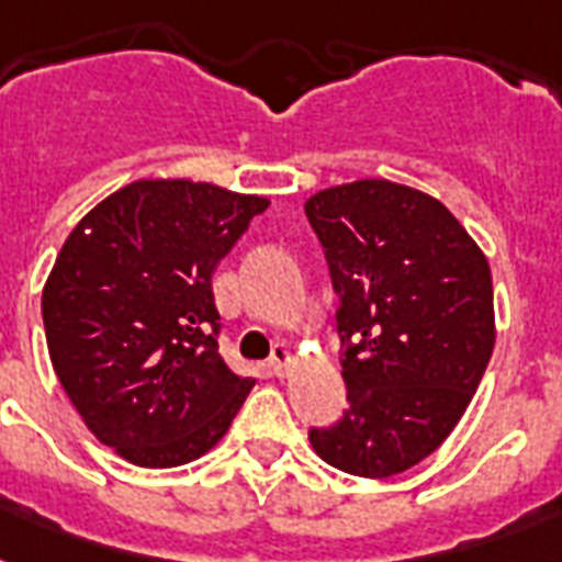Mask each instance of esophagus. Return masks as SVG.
Segmentation results:
<instances>
[{
    "label": "esophagus",
    "instance_id": "1",
    "mask_svg": "<svg viewBox=\"0 0 562 562\" xmlns=\"http://www.w3.org/2000/svg\"><path fill=\"white\" fill-rule=\"evenodd\" d=\"M291 361H294V350L285 347V344H277L271 352V359H268V368H271L273 375H285L291 368Z\"/></svg>",
    "mask_w": 562,
    "mask_h": 562
}]
</instances>
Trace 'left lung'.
Here are the masks:
<instances>
[{
  "instance_id": "obj_1",
  "label": "left lung",
  "mask_w": 562,
  "mask_h": 562,
  "mask_svg": "<svg viewBox=\"0 0 562 562\" xmlns=\"http://www.w3.org/2000/svg\"><path fill=\"white\" fill-rule=\"evenodd\" d=\"M306 218L338 294L350 402L308 440L335 470L387 479L443 443L487 370L490 265L443 203L391 180L324 189Z\"/></svg>"
}]
</instances>
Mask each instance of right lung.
<instances>
[{
  "label": "right lung",
  "instance_id": "right-lung-1",
  "mask_svg": "<svg viewBox=\"0 0 562 562\" xmlns=\"http://www.w3.org/2000/svg\"><path fill=\"white\" fill-rule=\"evenodd\" d=\"M265 198L139 180L87 212L43 289L55 373L101 443L136 467L210 452L247 400L218 352L215 265Z\"/></svg>",
  "mask_w": 562,
  "mask_h": 562
}]
</instances>
